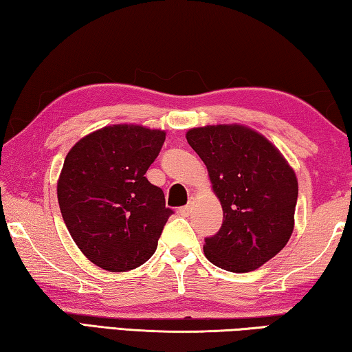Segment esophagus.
I'll return each instance as SVG.
<instances>
[{
  "instance_id": "obj_1",
  "label": "esophagus",
  "mask_w": 352,
  "mask_h": 352,
  "mask_svg": "<svg viewBox=\"0 0 352 352\" xmlns=\"http://www.w3.org/2000/svg\"><path fill=\"white\" fill-rule=\"evenodd\" d=\"M190 210H192V197L189 199V204H188L186 206H182L180 210H178V212H180V216H183V217H188V216H189V212H190Z\"/></svg>"
}]
</instances>
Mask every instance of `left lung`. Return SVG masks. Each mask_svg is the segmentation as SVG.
Segmentation results:
<instances>
[{
	"instance_id": "obj_1",
	"label": "left lung",
	"mask_w": 352,
	"mask_h": 352,
	"mask_svg": "<svg viewBox=\"0 0 352 352\" xmlns=\"http://www.w3.org/2000/svg\"><path fill=\"white\" fill-rule=\"evenodd\" d=\"M186 140L205 163L223 210L217 234L205 239V256L233 273L259 269L294 233L295 170L264 135L241 124L190 129Z\"/></svg>"
}]
</instances>
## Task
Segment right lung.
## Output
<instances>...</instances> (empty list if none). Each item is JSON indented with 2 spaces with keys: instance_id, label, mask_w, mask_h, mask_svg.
I'll return each mask as SVG.
<instances>
[{
  "instance_id": "obj_1",
  "label": "right lung",
  "mask_w": 352,
  "mask_h": 352,
  "mask_svg": "<svg viewBox=\"0 0 352 352\" xmlns=\"http://www.w3.org/2000/svg\"><path fill=\"white\" fill-rule=\"evenodd\" d=\"M164 130L115 124L71 147L57 199L71 237L93 264L127 272L151 259L172 210L146 178L162 151Z\"/></svg>"
}]
</instances>
